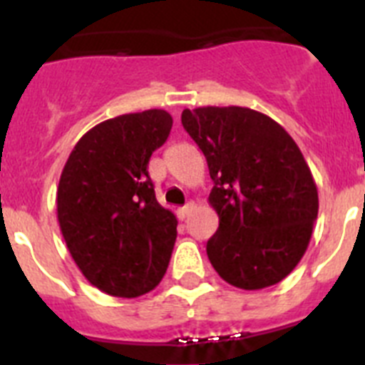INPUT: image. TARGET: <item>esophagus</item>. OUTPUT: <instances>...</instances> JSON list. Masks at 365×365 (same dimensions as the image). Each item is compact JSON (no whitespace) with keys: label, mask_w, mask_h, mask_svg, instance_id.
<instances>
[{"label":"esophagus","mask_w":365,"mask_h":365,"mask_svg":"<svg viewBox=\"0 0 365 365\" xmlns=\"http://www.w3.org/2000/svg\"><path fill=\"white\" fill-rule=\"evenodd\" d=\"M193 208H195V206H193V202H188V205L180 206L179 210H177V217H179L180 221H185V219L188 217L190 214H192V210H193Z\"/></svg>","instance_id":"esophagus-1"}]
</instances>
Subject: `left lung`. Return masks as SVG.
<instances>
[{
    "label": "left lung",
    "mask_w": 365,
    "mask_h": 365,
    "mask_svg": "<svg viewBox=\"0 0 365 365\" xmlns=\"http://www.w3.org/2000/svg\"><path fill=\"white\" fill-rule=\"evenodd\" d=\"M180 122L214 180L212 267L245 291L276 285L303 257L318 217V190L298 144L276 120L240 106L185 109Z\"/></svg>",
    "instance_id": "1"
}]
</instances>
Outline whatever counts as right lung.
<instances>
[{"mask_svg":"<svg viewBox=\"0 0 365 365\" xmlns=\"http://www.w3.org/2000/svg\"><path fill=\"white\" fill-rule=\"evenodd\" d=\"M172 124L164 109L100 122L63 166L56 192L60 230L76 267L106 294L137 298L166 274L177 217L155 199L148 163Z\"/></svg>","mask_w":365,"mask_h":365,"instance_id":"add662e5","label":"right lung"}]
</instances>
